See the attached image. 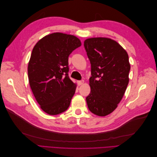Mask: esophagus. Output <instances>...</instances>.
Returning <instances> with one entry per match:
<instances>
[{
  "mask_svg": "<svg viewBox=\"0 0 157 157\" xmlns=\"http://www.w3.org/2000/svg\"><path fill=\"white\" fill-rule=\"evenodd\" d=\"M84 80H79V81H78V84L80 86V85H82V84H84Z\"/></svg>",
  "mask_w": 157,
  "mask_h": 157,
  "instance_id": "1",
  "label": "esophagus"
}]
</instances>
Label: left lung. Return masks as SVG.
I'll return each mask as SVG.
<instances>
[{
	"instance_id": "obj_1",
	"label": "left lung",
	"mask_w": 157,
	"mask_h": 157,
	"mask_svg": "<svg viewBox=\"0 0 157 157\" xmlns=\"http://www.w3.org/2000/svg\"><path fill=\"white\" fill-rule=\"evenodd\" d=\"M84 46L91 64L88 107L94 115L105 117L117 107L129 82L128 55L109 38H90L84 40Z\"/></svg>"
}]
</instances>
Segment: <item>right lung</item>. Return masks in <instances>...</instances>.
<instances>
[{"instance_id": "add662e5", "label": "right lung", "mask_w": 157, "mask_h": 157, "mask_svg": "<svg viewBox=\"0 0 157 157\" xmlns=\"http://www.w3.org/2000/svg\"><path fill=\"white\" fill-rule=\"evenodd\" d=\"M80 46L74 35L54 33L33 49L28 63L29 85L40 108L48 115H58L70 105L77 84L69 77L68 58Z\"/></svg>"}]
</instances>
